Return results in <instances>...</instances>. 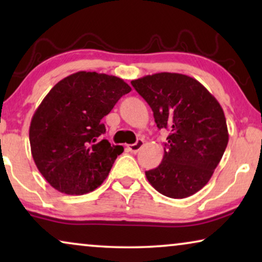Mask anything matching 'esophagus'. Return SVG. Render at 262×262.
I'll return each mask as SVG.
<instances>
[{
  "mask_svg": "<svg viewBox=\"0 0 262 262\" xmlns=\"http://www.w3.org/2000/svg\"><path fill=\"white\" fill-rule=\"evenodd\" d=\"M144 145V141H143V139H138L137 142L135 143V144H130V145H127V148H128V150H130L131 152H134V154H136V152H138L139 150L142 149V146Z\"/></svg>",
  "mask_w": 262,
  "mask_h": 262,
  "instance_id": "esophagus-1",
  "label": "esophagus"
}]
</instances>
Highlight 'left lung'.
<instances>
[{"mask_svg": "<svg viewBox=\"0 0 262 262\" xmlns=\"http://www.w3.org/2000/svg\"><path fill=\"white\" fill-rule=\"evenodd\" d=\"M149 103L159 128L169 130L163 160L145 171L161 194L182 199L205 186L221 162L229 134L223 108L195 78L159 73L131 81Z\"/></svg>", "mask_w": 262, "mask_h": 262, "instance_id": "1", "label": "left lung"}]
</instances>
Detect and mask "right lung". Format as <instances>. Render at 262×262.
<instances>
[{
    "instance_id": "add662e5",
    "label": "right lung",
    "mask_w": 262,
    "mask_h": 262,
    "mask_svg": "<svg viewBox=\"0 0 262 262\" xmlns=\"http://www.w3.org/2000/svg\"><path fill=\"white\" fill-rule=\"evenodd\" d=\"M131 92L124 80L95 71H78L55 84L32 117L31 152L45 180L57 191L81 195L108 177L124 151L100 136L101 119Z\"/></svg>"
}]
</instances>
